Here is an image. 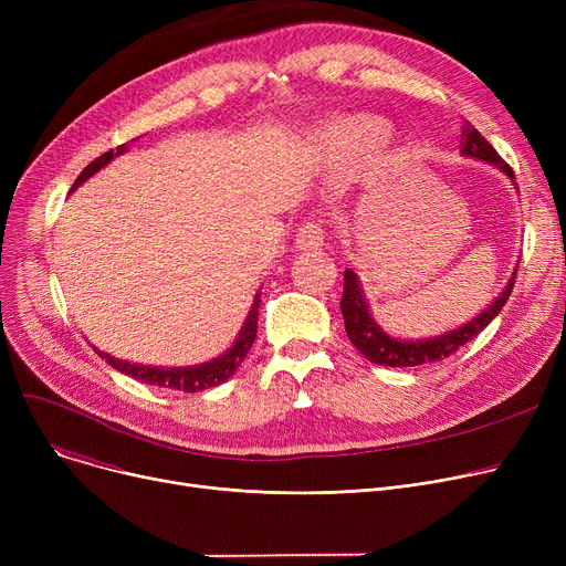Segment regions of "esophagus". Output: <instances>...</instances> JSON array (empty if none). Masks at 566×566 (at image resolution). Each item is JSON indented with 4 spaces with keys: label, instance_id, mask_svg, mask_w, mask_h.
I'll use <instances>...</instances> for the list:
<instances>
[{
    "label": "esophagus",
    "instance_id": "1",
    "mask_svg": "<svg viewBox=\"0 0 566 566\" xmlns=\"http://www.w3.org/2000/svg\"><path fill=\"white\" fill-rule=\"evenodd\" d=\"M325 229L318 220H307L295 233V248L298 250H318L323 245Z\"/></svg>",
    "mask_w": 566,
    "mask_h": 566
}]
</instances>
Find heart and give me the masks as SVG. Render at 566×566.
<instances>
[{
	"mask_svg": "<svg viewBox=\"0 0 566 566\" xmlns=\"http://www.w3.org/2000/svg\"><path fill=\"white\" fill-rule=\"evenodd\" d=\"M390 130L374 116H337L314 133V148L328 163H350L376 154Z\"/></svg>",
	"mask_w": 566,
	"mask_h": 566,
	"instance_id": "heart-1",
	"label": "heart"
}]
</instances>
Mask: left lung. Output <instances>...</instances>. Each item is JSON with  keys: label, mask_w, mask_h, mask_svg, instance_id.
<instances>
[{"label": "left lung", "mask_w": 566, "mask_h": 566, "mask_svg": "<svg viewBox=\"0 0 566 566\" xmlns=\"http://www.w3.org/2000/svg\"><path fill=\"white\" fill-rule=\"evenodd\" d=\"M461 154L468 158H478L484 163L495 165L502 169L510 178H514L512 167L504 163L495 148L480 135L478 128H472L465 124L461 128ZM516 275V273H514ZM514 275L504 286V291L497 295V298L482 312L474 316L472 321L459 325V328L442 333L438 337L429 339H397L392 335L385 333L380 325L371 318L369 305L365 301L363 286L358 282V275H355L350 268L344 271V293H342V314H344V325H346V335L350 344L358 348L365 358L374 365L382 367H418V365H429V363H440L444 358H450L452 353H457L463 344L478 337L486 325L500 314L504 303L510 301V293L514 289Z\"/></svg>", "instance_id": "obj_1"}]
</instances>
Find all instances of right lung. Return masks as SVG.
Masks as SVG:
<instances>
[{
  "instance_id": "obj_1",
  "label": "right lung",
  "mask_w": 566,
  "mask_h": 566,
  "mask_svg": "<svg viewBox=\"0 0 566 566\" xmlns=\"http://www.w3.org/2000/svg\"><path fill=\"white\" fill-rule=\"evenodd\" d=\"M128 144H122L116 146V151H107L103 154L101 158H96L94 163H88L82 174L75 178L73 184V190L77 186H82L88 176H94L98 169H103L112 158L126 154ZM259 303H261V295L256 293L254 295V303H252V310L245 318V325L241 335H238L235 344L222 353L220 358L211 360V363H203V365H195V367H146V365H135V363H128V360H118V358H112L109 353H103L94 346V350L101 355V358L114 367L116 371H122L126 376H133L146 385H156V388H167V390H178V392H199V390H208V388H216V385L224 382L227 378L233 376V371L241 367V363L245 360L248 350L252 348L254 339H256V316H259Z\"/></svg>"
}]
</instances>
